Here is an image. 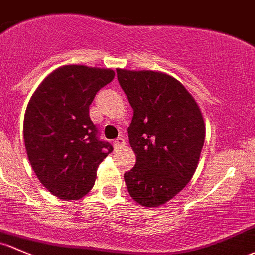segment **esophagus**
<instances>
[{"instance_id":"1","label":"esophagus","mask_w":255,"mask_h":255,"mask_svg":"<svg viewBox=\"0 0 255 255\" xmlns=\"http://www.w3.org/2000/svg\"><path fill=\"white\" fill-rule=\"evenodd\" d=\"M113 144H114V148H116V149L122 148V147L125 144V139L123 137H118L116 141L113 142Z\"/></svg>"}]
</instances>
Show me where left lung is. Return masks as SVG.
<instances>
[{
    "label": "left lung",
    "instance_id": "obj_1",
    "mask_svg": "<svg viewBox=\"0 0 255 255\" xmlns=\"http://www.w3.org/2000/svg\"><path fill=\"white\" fill-rule=\"evenodd\" d=\"M117 75L133 109L128 133L136 164L124 174L125 183L139 205L159 207L192 179L204 144L203 117L168 74L118 69Z\"/></svg>",
    "mask_w": 255,
    "mask_h": 255
}]
</instances>
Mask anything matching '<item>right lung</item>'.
<instances>
[{"mask_svg": "<svg viewBox=\"0 0 255 255\" xmlns=\"http://www.w3.org/2000/svg\"><path fill=\"white\" fill-rule=\"evenodd\" d=\"M112 69L64 65L31 96L24 117V142L32 170L52 194L80 199L95 185L97 168L113 150L90 118L96 94L114 78Z\"/></svg>", "mask_w": 255, "mask_h": 255, "instance_id": "obj_1", "label": "right lung"}]
</instances>
